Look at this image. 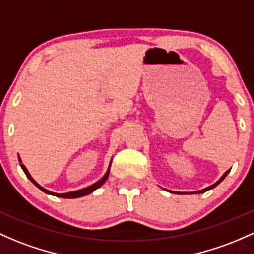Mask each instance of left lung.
Here are the masks:
<instances>
[{
	"label": "left lung",
	"mask_w": 254,
	"mask_h": 254,
	"mask_svg": "<svg viewBox=\"0 0 254 254\" xmlns=\"http://www.w3.org/2000/svg\"><path fill=\"white\" fill-rule=\"evenodd\" d=\"M229 171H230V169H229V170H228V171H227V172H225V174H224V175H223V176H222L221 178H219V180H218V181H217V182H216V183H214V185H212V186H210V187H207V188H205V189H201V190H197V191H190V193H188V194H191V193H193V194H200V193H205V191L210 190V189H212V188H214V187H216V186H218V185H219V183H221V182H222V181H223V180H224V178H225V176H227V175H228V174H229ZM171 193H176V194H187V193H182V191H171Z\"/></svg>",
	"instance_id": "left-lung-1"
}]
</instances>
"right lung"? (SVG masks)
Returning a JSON list of instances; mask_svg holds the SVG:
<instances>
[{
    "instance_id": "obj_1",
    "label": "right lung",
    "mask_w": 254,
    "mask_h": 254,
    "mask_svg": "<svg viewBox=\"0 0 254 254\" xmlns=\"http://www.w3.org/2000/svg\"><path fill=\"white\" fill-rule=\"evenodd\" d=\"M19 161H20V166H21V169H23V171L25 172V175H26V177L29 178V180L31 181V182H32L33 185H35L36 187H37V188H40L41 190H42V191H44V193H46V194L54 195V196H58V197H65V199H74V197H80V196H84V195H88V194L93 193V191L95 190V189L100 188V187H101L102 185H104V183L106 182V180H107V178H108V175H110V168H111V163H112V160H111V163H110V166H108V170H107V172H106V174H105V176L102 177L101 180H100V181H97L96 183H94V185H91V186L86 187V188L79 189V190L69 191V193H64V194H58V193H53V191H49L48 189L43 188V187H41L40 185H38V183L36 182V181L33 180V178L31 177V175L29 174V171H27V169L25 168V165H24V164L21 163V159H20V158H19Z\"/></svg>"
}]
</instances>
